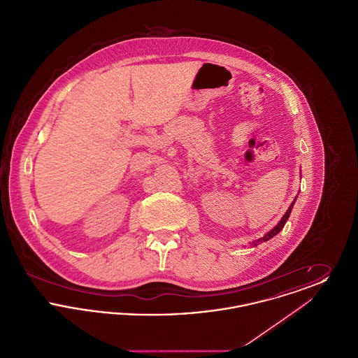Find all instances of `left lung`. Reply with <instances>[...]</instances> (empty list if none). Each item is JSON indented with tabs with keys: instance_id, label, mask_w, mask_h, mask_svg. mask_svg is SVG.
I'll use <instances>...</instances> for the list:
<instances>
[{
	"instance_id": "8db88e82",
	"label": "left lung",
	"mask_w": 358,
	"mask_h": 358,
	"mask_svg": "<svg viewBox=\"0 0 358 358\" xmlns=\"http://www.w3.org/2000/svg\"><path fill=\"white\" fill-rule=\"evenodd\" d=\"M298 197V196H296ZM296 197L294 199V201L291 203V205L289 206V209L286 210V213L283 215V217L280 219V222H278L275 227H273V229L271 231H268L263 238H257V240H255V241H252L251 243V245L252 247H256L259 243H263V241H267V240H270V238H273L275 235H278L282 229H283V227H285V224H286V222L289 220V213H291V210H292V206H294V204H295V201H296Z\"/></svg>"
}]
</instances>
